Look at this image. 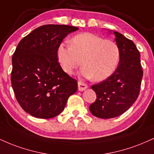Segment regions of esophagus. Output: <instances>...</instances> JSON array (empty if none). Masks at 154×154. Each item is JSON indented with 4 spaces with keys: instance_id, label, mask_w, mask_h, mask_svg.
<instances>
[{
    "instance_id": "1",
    "label": "esophagus",
    "mask_w": 154,
    "mask_h": 154,
    "mask_svg": "<svg viewBox=\"0 0 154 154\" xmlns=\"http://www.w3.org/2000/svg\"><path fill=\"white\" fill-rule=\"evenodd\" d=\"M88 88V85L85 83L79 81L78 82V90L79 91H83Z\"/></svg>"
}]
</instances>
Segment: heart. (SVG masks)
<instances>
[{"instance_id": "obj_1", "label": "heart", "mask_w": 154, "mask_h": 154, "mask_svg": "<svg viewBox=\"0 0 154 154\" xmlns=\"http://www.w3.org/2000/svg\"><path fill=\"white\" fill-rule=\"evenodd\" d=\"M56 55L60 66L67 75H73L82 61V75L99 82L109 78L116 71L121 53L116 42L83 32L70 39L69 46L61 44Z\"/></svg>"}]
</instances>
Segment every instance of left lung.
I'll return each instance as SVG.
<instances>
[{
	"label": "left lung",
	"instance_id": "left-lung-1",
	"mask_svg": "<svg viewBox=\"0 0 154 154\" xmlns=\"http://www.w3.org/2000/svg\"><path fill=\"white\" fill-rule=\"evenodd\" d=\"M114 33L121 53L119 65L109 78L91 86L97 98L90 105V111L101 119L116 117L130 109L139 95L143 73L133 42L121 33Z\"/></svg>",
	"mask_w": 154,
	"mask_h": 154
}]
</instances>
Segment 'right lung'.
Masks as SVG:
<instances>
[{"label": "right lung", "mask_w": 154, "mask_h": 154, "mask_svg": "<svg viewBox=\"0 0 154 154\" xmlns=\"http://www.w3.org/2000/svg\"><path fill=\"white\" fill-rule=\"evenodd\" d=\"M78 29L45 24L17 45L12 57L11 85L19 105L30 115L41 119L59 115L77 91V80L63 71L56 51L63 38Z\"/></svg>", "instance_id": "right-lung-1"}]
</instances>
